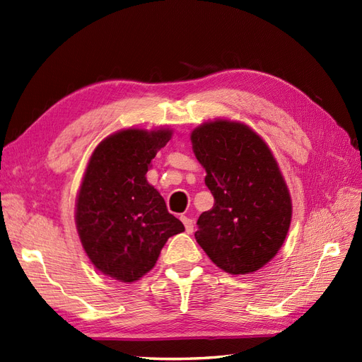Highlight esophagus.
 <instances>
[{"mask_svg": "<svg viewBox=\"0 0 362 362\" xmlns=\"http://www.w3.org/2000/svg\"><path fill=\"white\" fill-rule=\"evenodd\" d=\"M180 220H182V223L185 224V229H187V232H188V233H192V232H194V221L189 218V216L180 215Z\"/></svg>", "mask_w": 362, "mask_h": 362, "instance_id": "obj_1", "label": "esophagus"}]
</instances>
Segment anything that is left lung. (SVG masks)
I'll return each instance as SVG.
<instances>
[{
    "label": "left lung",
    "instance_id": "obj_1",
    "mask_svg": "<svg viewBox=\"0 0 362 362\" xmlns=\"http://www.w3.org/2000/svg\"><path fill=\"white\" fill-rule=\"evenodd\" d=\"M191 141L214 195L195 240L226 273L259 270L282 247L293 212L273 153L252 129L227 119L203 124Z\"/></svg>",
    "mask_w": 362,
    "mask_h": 362
}]
</instances>
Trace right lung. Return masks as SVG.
I'll list each match as a JSON object with an SVG mask.
<instances>
[{"mask_svg":"<svg viewBox=\"0 0 362 362\" xmlns=\"http://www.w3.org/2000/svg\"><path fill=\"white\" fill-rule=\"evenodd\" d=\"M170 129H127L92 153L81 182L76 224L95 268L119 282H135L156 264L170 236L185 230L146 174Z\"/></svg>","mask_w":362,"mask_h":362,"instance_id":"add662e5","label":"right lung"}]
</instances>
